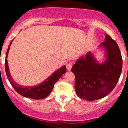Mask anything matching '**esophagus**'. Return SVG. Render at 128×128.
<instances>
[{"label":"esophagus","instance_id":"34e87169","mask_svg":"<svg viewBox=\"0 0 128 128\" xmlns=\"http://www.w3.org/2000/svg\"><path fill=\"white\" fill-rule=\"evenodd\" d=\"M72 64L71 62H70V63H68V64H67V65H66L67 70H68V71L71 70V69L72 68Z\"/></svg>","mask_w":128,"mask_h":128}]
</instances>
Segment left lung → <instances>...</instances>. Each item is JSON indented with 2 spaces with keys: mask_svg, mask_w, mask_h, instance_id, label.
<instances>
[{
  "mask_svg": "<svg viewBox=\"0 0 128 128\" xmlns=\"http://www.w3.org/2000/svg\"><path fill=\"white\" fill-rule=\"evenodd\" d=\"M100 46L105 49L106 59L102 64L96 60L92 53L82 56L74 64L71 71L75 75L77 95L88 101L105 97L115 88L120 78L122 58L116 41L108 34Z\"/></svg>",
  "mask_w": 128,
  "mask_h": 128,
  "instance_id": "left-lung-1",
  "label": "left lung"
}]
</instances>
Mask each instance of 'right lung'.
<instances>
[{"instance_id": "right-lung-1", "label": "right lung", "mask_w": 128, "mask_h": 128, "mask_svg": "<svg viewBox=\"0 0 128 128\" xmlns=\"http://www.w3.org/2000/svg\"><path fill=\"white\" fill-rule=\"evenodd\" d=\"M12 41L9 45L8 49L7 50L5 60L6 72L7 77H8L10 82L11 83V86H12V87L15 89V90L18 94H20L22 96H24V97L34 99V100H41V99L45 98L52 92L53 88H54V84L59 80V78L63 75V74H64L66 72V68L65 66L62 67L61 68H60L59 70H57L56 72H54L52 74V76L47 78L46 80H44L43 82L36 86L25 87V86H20L19 84H16L12 80V77L10 74L8 64L7 57H8V54L9 52V50H10V46L12 43Z\"/></svg>"}]
</instances>
